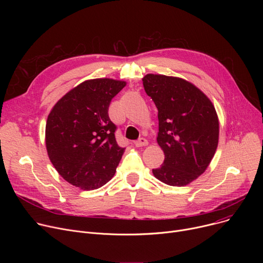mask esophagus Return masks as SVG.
<instances>
[{"mask_svg": "<svg viewBox=\"0 0 263 263\" xmlns=\"http://www.w3.org/2000/svg\"><path fill=\"white\" fill-rule=\"evenodd\" d=\"M134 144H135L136 147H144V146L148 145V141L146 139H143V137H142V139H140L139 141H136Z\"/></svg>", "mask_w": 263, "mask_h": 263, "instance_id": "1", "label": "esophagus"}]
</instances>
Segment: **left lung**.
<instances>
[{
    "label": "left lung",
    "instance_id": "obj_1",
    "mask_svg": "<svg viewBox=\"0 0 263 263\" xmlns=\"http://www.w3.org/2000/svg\"><path fill=\"white\" fill-rule=\"evenodd\" d=\"M143 84L158 108L157 141L165 156L154 176L172 186L187 185L205 172L215 155L219 135L215 107L182 78L148 73Z\"/></svg>",
    "mask_w": 263,
    "mask_h": 263
}]
</instances>
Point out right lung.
<instances>
[{"instance_id":"right-lung-1","label":"right lung","mask_w":263,"mask_h":263,"mask_svg":"<svg viewBox=\"0 0 263 263\" xmlns=\"http://www.w3.org/2000/svg\"><path fill=\"white\" fill-rule=\"evenodd\" d=\"M126 81L90 79L69 90L50 110L47 153L67 182L84 191L99 189L115 175L124 148L117 145L108 117L114 97Z\"/></svg>"}]
</instances>
